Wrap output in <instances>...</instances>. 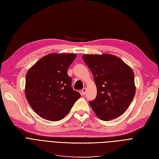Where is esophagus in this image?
I'll use <instances>...</instances> for the list:
<instances>
[{
	"label": "esophagus",
	"instance_id": "34e87169",
	"mask_svg": "<svg viewBox=\"0 0 159 159\" xmlns=\"http://www.w3.org/2000/svg\"><path fill=\"white\" fill-rule=\"evenodd\" d=\"M86 89H85V88H84V89L82 90V91H81V93H82V95H84L85 93H86Z\"/></svg>",
	"mask_w": 159,
	"mask_h": 159
}]
</instances>
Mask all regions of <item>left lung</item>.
<instances>
[{"label":"left lung","mask_w":159,"mask_h":159,"mask_svg":"<svg viewBox=\"0 0 159 159\" xmlns=\"http://www.w3.org/2000/svg\"><path fill=\"white\" fill-rule=\"evenodd\" d=\"M83 58L97 86L96 98L89 102L91 107L103 120L117 118L128 108L136 92L132 69L113 55L85 54Z\"/></svg>","instance_id":"1"}]
</instances>
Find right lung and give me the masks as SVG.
<instances>
[{
    "mask_svg": "<svg viewBox=\"0 0 159 159\" xmlns=\"http://www.w3.org/2000/svg\"><path fill=\"white\" fill-rule=\"evenodd\" d=\"M75 54H50L29 69L25 78V96L40 117L60 120L71 109L80 94L71 87L67 69Z\"/></svg>",
    "mask_w": 159,
    "mask_h": 159,
    "instance_id": "obj_1",
    "label": "right lung"
}]
</instances>
